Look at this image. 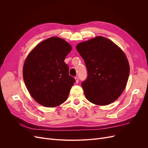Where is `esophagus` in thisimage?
<instances>
[{
    "label": "esophagus",
    "mask_w": 148,
    "mask_h": 148,
    "mask_svg": "<svg viewBox=\"0 0 148 148\" xmlns=\"http://www.w3.org/2000/svg\"><path fill=\"white\" fill-rule=\"evenodd\" d=\"M75 81H76V83H78V82H79V79H78V78L77 77H76L75 78Z\"/></svg>",
    "instance_id": "34e87169"
}]
</instances>
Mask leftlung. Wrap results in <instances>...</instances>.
Segmentation results:
<instances>
[{"label":"left lung","mask_w":148,"mask_h":148,"mask_svg":"<svg viewBox=\"0 0 148 148\" xmlns=\"http://www.w3.org/2000/svg\"><path fill=\"white\" fill-rule=\"evenodd\" d=\"M83 59L88 77L82 83L85 97L93 104H110L126 86L130 66L124 52L110 40L97 36L76 47Z\"/></svg>","instance_id":"1"}]
</instances>
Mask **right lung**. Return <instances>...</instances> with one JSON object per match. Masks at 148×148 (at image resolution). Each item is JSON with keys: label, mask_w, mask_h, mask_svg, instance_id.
<instances>
[{"label": "right lung", "mask_w": 148, "mask_h": 148, "mask_svg": "<svg viewBox=\"0 0 148 148\" xmlns=\"http://www.w3.org/2000/svg\"><path fill=\"white\" fill-rule=\"evenodd\" d=\"M71 50L65 40L52 37L38 44L26 57L23 69L24 82L39 104L53 107L68 98L76 82L69 75V67L64 62Z\"/></svg>", "instance_id": "1"}]
</instances>
